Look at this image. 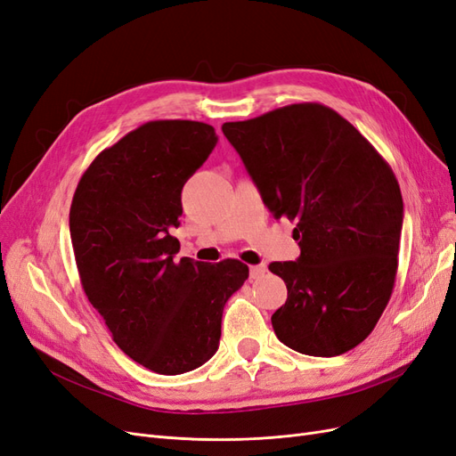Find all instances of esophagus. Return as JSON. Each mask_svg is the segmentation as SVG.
Instances as JSON below:
<instances>
[{"mask_svg":"<svg viewBox=\"0 0 456 456\" xmlns=\"http://www.w3.org/2000/svg\"><path fill=\"white\" fill-rule=\"evenodd\" d=\"M265 265L258 264V265H250V279H258L260 275H264Z\"/></svg>","mask_w":456,"mask_h":456,"instance_id":"obj_1","label":"esophagus"}]
</instances>
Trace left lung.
Here are the masks:
<instances>
[{"instance_id":"1","label":"left lung","mask_w":456,"mask_h":456,"mask_svg":"<svg viewBox=\"0 0 456 456\" xmlns=\"http://www.w3.org/2000/svg\"><path fill=\"white\" fill-rule=\"evenodd\" d=\"M223 132L265 208L296 223L300 256L270 264L289 290L272 315L275 336L309 356L354 349L395 289L403 201L390 166L321 103L224 122Z\"/></svg>"}]
</instances>
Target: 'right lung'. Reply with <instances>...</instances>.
<instances>
[{
  "instance_id": "1",
  "label": "right lung",
  "mask_w": 456,
  "mask_h": 456,
  "mask_svg": "<svg viewBox=\"0 0 456 456\" xmlns=\"http://www.w3.org/2000/svg\"><path fill=\"white\" fill-rule=\"evenodd\" d=\"M196 120H151L102 151L77 184L69 232L88 302L137 364L179 375L206 364L248 268L175 260L181 191L216 145Z\"/></svg>"
}]
</instances>
